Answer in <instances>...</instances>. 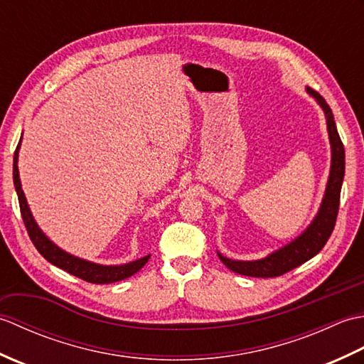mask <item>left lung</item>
Returning a JSON list of instances; mask_svg holds the SVG:
<instances>
[{
	"label": "left lung",
	"instance_id": "obj_1",
	"mask_svg": "<svg viewBox=\"0 0 364 364\" xmlns=\"http://www.w3.org/2000/svg\"><path fill=\"white\" fill-rule=\"evenodd\" d=\"M306 90L308 94L318 100V103L322 106L323 112H326L327 129L331 144V170L321 210L311 222V225L296 241L284 245L280 250L270 253L266 258L258 261H233L218 253L223 264L236 274L258 278L280 277L289 272V270L299 267L300 264H304L305 261L311 259L314 255H318L323 249V245L327 244L328 237L331 236V231L335 228L339 210V196H341V186L344 180V145L341 137L338 134L333 112H331L326 100L310 87Z\"/></svg>",
	"mask_w": 364,
	"mask_h": 364
}]
</instances>
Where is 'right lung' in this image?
Returning a JSON list of instances; mask_svg holds the SVG:
<instances>
[{
	"label": "right lung",
	"mask_w": 364,
	"mask_h": 364,
	"mask_svg": "<svg viewBox=\"0 0 364 364\" xmlns=\"http://www.w3.org/2000/svg\"><path fill=\"white\" fill-rule=\"evenodd\" d=\"M18 149H20V142L17 145V150L14 153V186L18 196L21 219L25 222V227L31 241H33L38 253H41L46 261H50L51 264L58 266L60 269H64L68 274L81 278L84 282L95 283V284H106V283L125 280V278L134 275L137 270H141L145 266V262L149 261L150 255H146V257L141 259H136L123 266H100V264H95V262H89L86 259L72 257V255H68L67 252L60 250L58 245H54L50 239L42 233V230L37 227L33 214H31L28 208L25 194H23L20 176H18V166H17Z\"/></svg>",
	"instance_id": "obj_1"
}]
</instances>
